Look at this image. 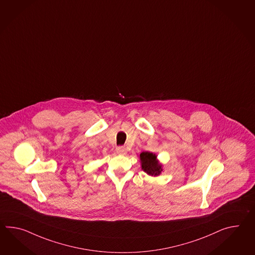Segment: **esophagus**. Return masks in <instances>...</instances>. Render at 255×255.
I'll list each match as a JSON object with an SVG mask.
<instances>
[{
	"mask_svg": "<svg viewBox=\"0 0 255 255\" xmlns=\"http://www.w3.org/2000/svg\"><path fill=\"white\" fill-rule=\"evenodd\" d=\"M116 152H117V154H119V155H125L127 153V149H126L125 146L121 145V146H118L116 148Z\"/></svg>",
	"mask_w": 255,
	"mask_h": 255,
	"instance_id": "1",
	"label": "esophagus"
}]
</instances>
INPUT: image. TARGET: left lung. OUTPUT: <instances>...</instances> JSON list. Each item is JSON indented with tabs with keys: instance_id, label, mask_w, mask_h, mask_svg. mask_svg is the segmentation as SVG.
<instances>
[{
	"instance_id": "obj_1",
	"label": "left lung",
	"mask_w": 255,
	"mask_h": 255,
	"mask_svg": "<svg viewBox=\"0 0 255 255\" xmlns=\"http://www.w3.org/2000/svg\"><path fill=\"white\" fill-rule=\"evenodd\" d=\"M142 169L151 176H157L161 172V165L156 160V155L150 152H142L140 154Z\"/></svg>"
}]
</instances>
